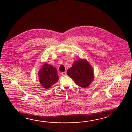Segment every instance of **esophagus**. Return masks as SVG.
<instances>
[{
	"label": "esophagus",
	"instance_id": "1",
	"mask_svg": "<svg viewBox=\"0 0 132 132\" xmlns=\"http://www.w3.org/2000/svg\"><path fill=\"white\" fill-rule=\"evenodd\" d=\"M61 74L62 75V76H65L67 75V73H66V72H62V73H61Z\"/></svg>",
	"mask_w": 132,
	"mask_h": 132
}]
</instances>
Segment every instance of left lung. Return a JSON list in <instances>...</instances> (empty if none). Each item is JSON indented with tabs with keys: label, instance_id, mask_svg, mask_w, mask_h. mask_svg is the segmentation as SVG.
I'll use <instances>...</instances> for the list:
<instances>
[{
	"label": "left lung",
	"instance_id": "1",
	"mask_svg": "<svg viewBox=\"0 0 132 132\" xmlns=\"http://www.w3.org/2000/svg\"><path fill=\"white\" fill-rule=\"evenodd\" d=\"M67 75L76 84L83 88L89 86L94 79L93 67L84 59L75 61L67 70Z\"/></svg>",
	"mask_w": 132,
	"mask_h": 132
}]
</instances>
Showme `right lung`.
<instances>
[{
  "label": "right lung",
  "instance_id": "add662e5",
  "mask_svg": "<svg viewBox=\"0 0 132 132\" xmlns=\"http://www.w3.org/2000/svg\"><path fill=\"white\" fill-rule=\"evenodd\" d=\"M40 84L46 89H48L55 84L59 79L56 67L45 63L38 73Z\"/></svg>",
  "mask_w": 132,
  "mask_h": 132
}]
</instances>
